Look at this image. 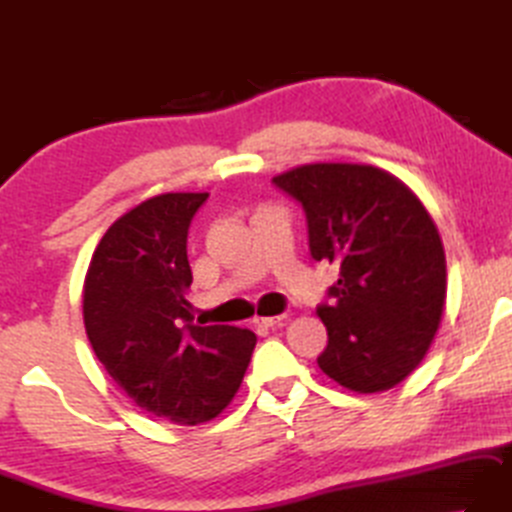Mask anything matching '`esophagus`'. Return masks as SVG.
Returning <instances> with one entry per match:
<instances>
[{
    "instance_id": "34e87169",
    "label": "esophagus",
    "mask_w": 512,
    "mask_h": 512,
    "mask_svg": "<svg viewBox=\"0 0 512 512\" xmlns=\"http://www.w3.org/2000/svg\"><path fill=\"white\" fill-rule=\"evenodd\" d=\"M284 315H266V318H262V315H257V318H253V324L259 329V331H268L277 327V324H282Z\"/></svg>"
}]
</instances>
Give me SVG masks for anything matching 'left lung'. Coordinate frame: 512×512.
Listing matches in <instances>:
<instances>
[{
  "mask_svg": "<svg viewBox=\"0 0 512 512\" xmlns=\"http://www.w3.org/2000/svg\"><path fill=\"white\" fill-rule=\"evenodd\" d=\"M302 203L315 262L340 266L318 315L320 369L358 394L392 389L421 365L445 306V250L421 199L387 170L309 163L273 176Z\"/></svg>",
  "mask_w": 512,
  "mask_h": 512,
  "instance_id": "1",
  "label": "left lung"
}]
</instances>
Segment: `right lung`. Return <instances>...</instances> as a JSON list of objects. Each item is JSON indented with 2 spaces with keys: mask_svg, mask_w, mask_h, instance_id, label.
<instances>
[{
  "mask_svg": "<svg viewBox=\"0 0 512 512\" xmlns=\"http://www.w3.org/2000/svg\"><path fill=\"white\" fill-rule=\"evenodd\" d=\"M208 192H167L118 217L91 255L82 318L94 353L147 414L176 425L215 418L235 398L257 336L192 324L188 228Z\"/></svg>",
  "mask_w": 512,
  "mask_h": 512,
  "instance_id": "1",
  "label": "right lung"
}]
</instances>
